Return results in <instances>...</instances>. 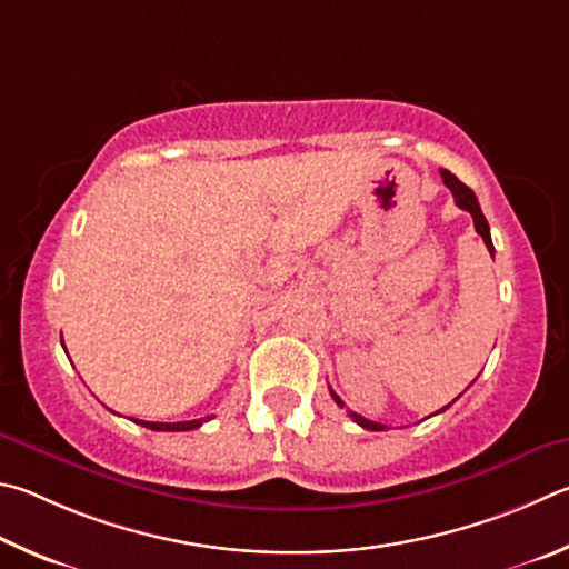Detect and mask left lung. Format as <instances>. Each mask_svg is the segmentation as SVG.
I'll list each match as a JSON object with an SVG mask.
<instances>
[{
	"label": "left lung",
	"mask_w": 569,
	"mask_h": 569,
	"mask_svg": "<svg viewBox=\"0 0 569 569\" xmlns=\"http://www.w3.org/2000/svg\"><path fill=\"white\" fill-rule=\"evenodd\" d=\"M442 172V182L450 187V192H452V197H455V202H457V207L460 209H465V212H470L472 214V219H475V229H477V234H480L482 239H485V244H487V249H490V254H495V247H492V237H490V224H487V219H485V214H482V209H480V202H477V197H475V192L467 184H462L460 179H457L452 172H447V169H440ZM332 392V390H330ZM332 400L340 405V407H345V402L340 400V397H337L335 392H332ZM450 407V405H447ZM447 407H442V410H447ZM350 417L352 420L360 425V427H365V430H372V432H382V430H387L385 425H380V422H372V420H367V417H362V415H357V412H350Z\"/></svg>",
	"instance_id": "8db88e82"
}]
</instances>
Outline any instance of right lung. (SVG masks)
Instances as JSON below:
<instances>
[{
	"label": "right lung",
	"mask_w": 569,
	"mask_h": 569,
	"mask_svg": "<svg viewBox=\"0 0 569 569\" xmlns=\"http://www.w3.org/2000/svg\"><path fill=\"white\" fill-rule=\"evenodd\" d=\"M207 420L209 417H202V420H189V422H144V420H134V422L149 427V430L154 432H187V430H197V427Z\"/></svg>",
	"instance_id": "1"
}]
</instances>
